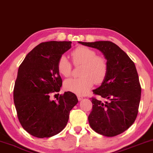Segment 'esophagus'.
I'll return each mask as SVG.
<instances>
[{
	"label": "esophagus",
	"mask_w": 153,
	"mask_h": 153,
	"mask_svg": "<svg viewBox=\"0 0 153 153\" xmlns=\"http://www.w3.org/2000/svg\"><path fill=\"white\" fill-rule=\"evenodd\" d=\"M77 97H78V100H79V101H81V100H83V97L82 96H80V95H78L77 96Z\"/></svg>",
	"instance_id": "1"
}]
</instances>
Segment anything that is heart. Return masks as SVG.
Instances as JSON below:
<instances>
[{"instance_id": "b5f03b06", "label": "heart", "mask_w": 153, "mask_h": 153, "mask_svg": "<svg viewBox=\"0 0 153 153\" xmlns=\"http://www.w3.org/2000/svg\"><path fill=\"white\" fill-rule=\"evenodd\" d=\"M75 65H83L79 78H71L65 81L66 91L76 95L86 94L95 83L104 81L108 72L107 60L103 56H97L95 50L86 47H79L71 53ZM72 65L65 56H60L58 61V72L63 76L68 77L72 73Z\"/></svg>"}]
</instances>
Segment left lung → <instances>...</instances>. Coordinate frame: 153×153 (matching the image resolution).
Here are the masks:
<instances>
[{"instance_id":"obj_1","label":"left lung","mask_w":153,"mask_h":153,"mask_svg":"<svg viewBox=\"0 0 153 153\" xmlns=\"http://www.w3.org/2000/svg\"><path fill=\"white\" fill-rule=\"evenodd\" d=\"M79 43L100 50L108 65L101 85L93 91L106 101L91 98L93 105L88 116L89 124L100 134L109 137L120 134L133 124L139 111L141 88L135 65L111 42Z\"/></svg>"}]
</instances>
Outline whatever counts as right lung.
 <instances>
[{
    "mask_svg": "<svg viewBox=\"0 0 153 153\" xmlns=\"http://www.w3.org/2000/svg\"><path fill=\"white\" fill-rule=\"evenodd\" d=\"M72 42L40 43L27 54L18 70L14 102L18 119L25 130L37 138H49L60 132L69 114L78 103L72 92H65L57 102L50 100L62 86L58 70L60 56L70 49Z\"/></svg>",
    "mask_w": 153,
    "mask_h": 153,
    "instance_id": "obj_1",
    "label": "right lung"
}]
</instances>
